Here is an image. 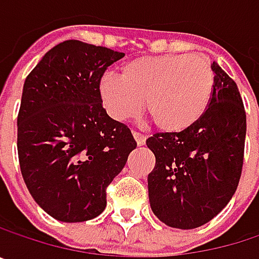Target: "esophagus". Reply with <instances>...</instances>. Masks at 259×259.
Masks as SVG:
<instances>
[{"mask_svg": "<svg viewBox=\"0 0 259 259\" xmlns=\"http://www.w3.org/2000/svg\"><path fill=\"white\" fill-rule=\"evenodd\" d=\"M133 138H135V141H136V144L138 145H144L145 144V136L142 135V133H139V132H133Z\"/></svg>", "mask_w": 259, "mask_h": 259, "instance_id": "esophagus-1", "label": "esophagus"}]
</instances>
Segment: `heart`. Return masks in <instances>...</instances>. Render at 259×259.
<instances>
[{
  "instance_id": "1",
  "label": "heart",
  "mask_w": 259,
  "mask_h": 259,
  "mask_svg": "<svg viewBox=\"0 0 259 259\" xmlns=\"http://www.w3.org/2000/svg\"><path fill=\"white\" fill-rule=\"evenodd\" d=\"M214 90V72L207 57L165 54L139 57L121 67L120 78L105 75L99 96L117 121L135 118L142 109L160 132L192 127L207 111Z\"/></svg>"
}]
</instances>
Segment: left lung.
<instances>
[{"label": "left lung", "instance_id": "1", "mask_svg": "<svg viewBox=\"0 0 259 259\" xmlns=\"http://www.w3.org/2000/svg\"><path fill=\"white\" fill-rule=\"evenodd\" d=\"M214 90L204 115L189 129L147 139L156 157L148 174L153 213L168 227L192 230L230 202L243 169L246 111L237 88L213 63Z\"/></svg>", "mask_w": 259, "mask_h": 259}]
</instances>
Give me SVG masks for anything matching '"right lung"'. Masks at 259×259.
I'll return each mask as SVG.
<instances>
[{"instance_id": "1", "label": "right lung", "mask_w": 259, "mask_h": 259, "mask_svg": "<svg viewBox=\"0 0 259 259\" xmlns=\"http://www.w3.org/2000/svg\"><path fill=\"white\" fill-rule=\"evenodd\" d=\"M123 52L66 40L26 76L18 114V156L35 202L61 222H83L106 207V189L136 142L112 120L99 82Z\"/></svg>"}]
</instances>
